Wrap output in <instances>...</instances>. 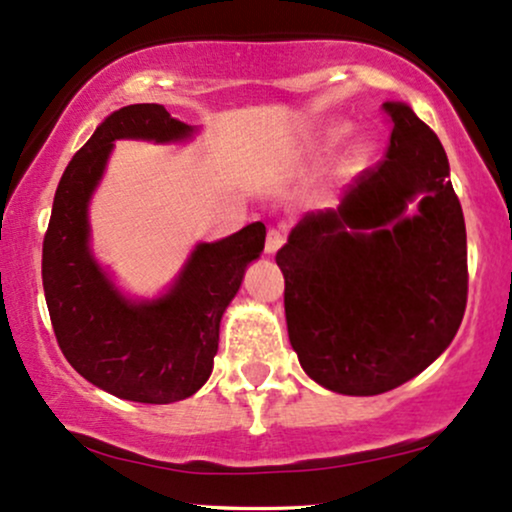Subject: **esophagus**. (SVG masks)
<instances>
[{"mask_svg":"<svg viewBox=\"0 0 512 512\" xmlns=\"http://www.w3.org/2000/svg\"><path fill=\"white\" fill-rule=\"evenodd\" d=\"M286 243V238H284V233L281 231H269L267 233V240H264V252H267V255H276V252L281 250V245Z\"/></svg>","mask_w":512,"mask_h":512,"instance_id":"34e87169","label":"esophagus"}]
</instances>
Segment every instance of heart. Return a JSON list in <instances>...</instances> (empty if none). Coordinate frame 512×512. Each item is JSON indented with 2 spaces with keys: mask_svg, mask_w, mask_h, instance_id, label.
Masks as SVG:
<instances>
[{
  "mask_svg": "<svg viewBox=\"0 0 512 512\" xmlns=\"http://www.w3.org/2000/svg\"><path fill=\"white\" fill-rule=\"evenodd\" d=\"M342 137H344V127H334L332 132L327 134V142H330V144H337L339 139H342ZM370 156H373V146L366 144V142H363V144H356L354 149H351V154L346 156V163H344V166L349 168V170H358V168L366 166V163L370 161Z\"/></svg>",
  "mask_w": 512,
  "mask_h": 512,
  "instance_id": "b5f03b06",
  "label": "heart"
}]
</instances>
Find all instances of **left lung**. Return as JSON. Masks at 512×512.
<instances>
[{
	"label": "left lung",
	"mask_w": 512,
	"mask_h": 512,
	"mask_svg": "<svg viewBox=\"0 0 512 512\" xmlns=\"http://www.w3.org/2000/svg\"><path fill=\"white\" fill-rule=\"evenodd\" d=\"M383 108L385 161L337 209L308 211L276 252L298 361L317 385L354 397L431 366L467 305V231L443 144L407 103Z\"/></svg>",
	"instance_id": "left-lung-1"
}]
</instances>
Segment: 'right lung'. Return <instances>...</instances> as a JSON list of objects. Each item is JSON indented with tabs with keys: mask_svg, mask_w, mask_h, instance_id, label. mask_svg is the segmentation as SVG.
<instances>
[{
	"mask_svg": "<svg viewBox=\"0 0 512 512\" xmlns=\"http://www.w3.org/2000/svg\"><path fill=\"white\" fill-rule=\"evenodd\" d=\"M195 134L197 127L170 117L163 105H125L76 151L52 202L43 289L57 344L88 383L129 402H180L207 383L221 317L264 250L262 221L216 243H197L156 298H127L93 257L88 202L117 139L175 144Z\"/></svg>",
	"mask_w": 512,
	"mask_h": 512,
	"instance_id": "1",
	"label": "right lung"
}]
</instances>
